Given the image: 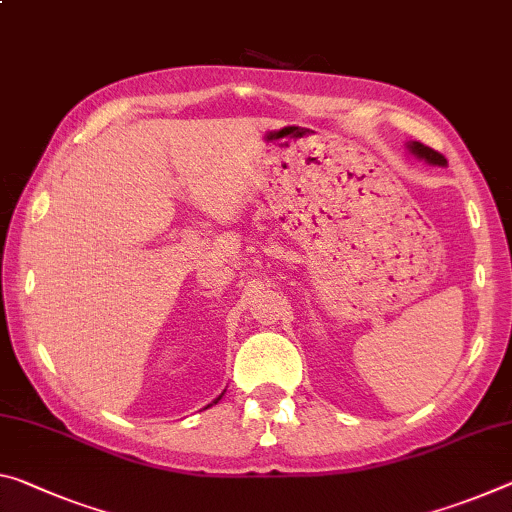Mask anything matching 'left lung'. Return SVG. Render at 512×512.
Returning <instances> with one entry per match:
<instances>
[{"label": "left lung", "instance_id": "8db88e82", "mask_svg": "<svg viewBox=\"0 0 512 512\" xmlns=\"http://www.w3.org/2000/svg\"><path fill=\"white\" fill-rule=\"evenodd\" d=\"M405 145H408V150H410L412 154H415L417 159H424L426 164H431V166H446V159L442 157V154L435 152L433 148H428V145L419 143V141H408Z\"/></svg>", "mask_w": 512, "mask_h": 512}]
</instances>
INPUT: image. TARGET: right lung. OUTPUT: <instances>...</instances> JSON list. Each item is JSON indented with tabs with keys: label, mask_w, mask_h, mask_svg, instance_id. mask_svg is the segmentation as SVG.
Segmentation results:
<instances>
[{
	"label": "right lung",
	"mask_w": 512,
	"mask_h": 512,
	"mask_svg": "<svg viewBox=\"0 0 512 512\" xmlns=\"http://www.w3.org/2000/svg\"><path fill=\"white\" fill-rule=\"evenodd\" d=\"M221 396H223V394H221ZM221 396H218V399H216L214 403H218V401H221ZM214 403H209V405H214ZM209 405H207V408H209Z\"/></svg>",
	"instance_id": "right-lung-1"
}]
</instances>
